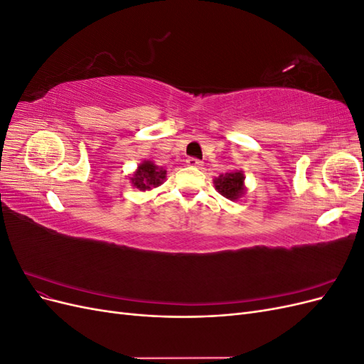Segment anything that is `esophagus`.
Here are the masks:
<instances>
[{
	"mask_svg": "<svg viewBox=\"0 0 364 364\" xmlns=\"http://www.w3.org/2000/svg\"><path fill=\"white\" fill-rule=\"evenodd\" d=\"M186 164H188L190 167H202V161L197 158H188L186 159Z\"/></svg>",
	"mask_w": 364,
	"mask_h": 364,
	"instance_id": "obj_1",
	"label": "esophagus"
}]
</instances>
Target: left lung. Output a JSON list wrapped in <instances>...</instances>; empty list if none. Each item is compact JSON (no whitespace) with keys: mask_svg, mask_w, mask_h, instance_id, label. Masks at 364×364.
<instances>
[{"mask_svg":"<svg viewBox=\"0 0 364 364\" xmlns=\"http://www.w3.org/2000/svg\"><path fill=\"white\" fill-rule=\"evenodd\" d=\"M214 183L218 193L230 200H237L245 193V176L241 171L226 173L225 176L222 174L214 181Z\"/></svg>","mask_w":364,"mask_h":364,"instance_id":"left-lung-1","label":"left lung"}]
</instances>
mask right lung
I'll list each match as a JSON object with an SVG mask.
<instances>
[{"label":"right lung","instance_id":"add662e5","mask_svg":"<svg viewBox=\"0 0 364 364\" xmlns=\"http://www.w3.org/2000/svg\"><path fill=\"white\" fill-rule=\"evenodd\" d=\"M165 170L156 167L155 164L151 162H142L139 167H138V171L135 173L134 178L132 179V183H134L136 188H139L141 191H146V190H151L155 188V186L161 185L162 181L165 179Z\"/></svg>","mask_w":364,"mask_h":364}]
</instances>
